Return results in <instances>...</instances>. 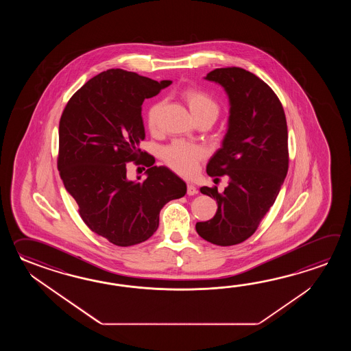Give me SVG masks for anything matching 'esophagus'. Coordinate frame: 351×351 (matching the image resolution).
<instances>
[{
    "instance_id": "obj_1",
    "label": "esophagus",
    "mask_w": 351,
    "mask_h": 351,
    "mask_svg": "<svg viewBox=\"0 0 351 351\" xmlns=\"http://www.w3.org/2000/svg\"><path fill=\"white\" fill-rule=\"evenodd\" d=\"M198 193V191H197V188L192 183H188L186 184V194L188 195H194V194Z\"/></svg>"
}]
</instances>
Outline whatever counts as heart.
Returning <instances> with one entry per match:
<instances>
[{
    "instance_id": "heart-1",
    "label": "heart",
    "mask_w": 351,
    "mask_h": 351,
    "mask_svg": "<svg viewBox=\"0 0 351 351\" xmlns=\"http://www.w3.org/2000/svg\"><path fill=\"white\" fill-rule=\"evenodd\" d=\"M182 97L188 105L194 119L216 120L219 114V105L216 100L206 91L198 88H186L182 91ZM163 109V103L152 105L147 112V123L152 133H157L160 124V114ZM165 165L172 168L174 172L182 176H191L195 171L197 165L206 157L204 149L186 142H174L165 147L162 153Z\"/></svg>"
}]
</instances>
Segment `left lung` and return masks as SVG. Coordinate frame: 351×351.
I'll return each instance as SVG.
<instances>
[{
  "label": "left lung",
  "mask_w": 351,
  "mask_h": 351,
  "mask_svg": "<svg viewBox=\"0 0 351 351\" xmlns=\"http://www.w3.org/2000/svg\"><path fill=\"white\" fill-rule=\"evenodd\" d=\"M223 86L230 99L228 129L222 147L207 165L209 177L227 176L223 192L202 186L217 201L207 222H197L202 239L217 246H233L254 234L276 201L289 169L287 124L274 90L241 67H221L204 77Z\"/></svg>",
  "instance_id": "8db88e82"
}]
</instances>
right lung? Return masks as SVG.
Segmentation results:
<instances>
[{"label": "right lung", "mask_w": 351, "mask_h": 351, "mask_svg": "<svg viewBox=\"0 0 351 351\" xmlns=\"http://www.w3.org/2000/svg\"><path fill=\"white\" fill-rule=\"evenodd\" d=\"M171 84L110 69L82 85L61 115L60 177L85 224L115 246H134L152 237L160 209L186 194L177 174L153 165L154 158L139 149L145 138L143 101ZM128 161L149 166L147 178L129 181Z\"/></svg>", "instance_id": "right-lung-1"}]
</instances>
